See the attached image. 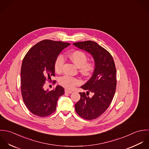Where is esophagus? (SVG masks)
I'll use <instances>...</instances> for the list:
<instances>
[{
    "label": "esophagus",
    "instance_id": "1",
    "mask_svg": "<svg viewBox=\"0 0 149 149\" xmlns=\"http://www.w3.org/2000/svg\"><path fill=\"white\" fill-rule=\"evenodd\" d=\"M65 93L71 94V93H72V91H71V90H69L65 89Z\"/></svg>",
    "mask_w": 149,
    "mask_h": 149
}]
</instances>
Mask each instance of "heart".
<instances>
[{
  "label": "heart",
  "instance_id": "b5f03b06",
  "mask_svg": "<svg viewBox=\"0 0 149 149\" xmlns=\"http://www.w3.org/2000/svg\"><path fill=\"white\" fill-rule=\"evenodd\" d=\"M68 57L77 67H79L81 71L85 75H89L93 70L94 63L86 61L87 56L84 52L81 51H74L69 53ZM64 61V58L61 55H59L56 58L54 64L55 70L56 72L61 71ZM79 83V79L69 76H64L59 79L60 84L67 89H72Z\"/></svg>",
  "mask_w": 149,
  "mask_h": 149
}]
</instances>
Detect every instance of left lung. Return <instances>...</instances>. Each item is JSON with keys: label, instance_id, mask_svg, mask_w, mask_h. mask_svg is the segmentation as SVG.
<instances>
[{"label": "left lung", "instance_id": "1", "mask_svg": "<svg viewBox=\"0 0 149 149\" xmlns=\"http://www.w3.org/2000/svg\"><path fill=\"white\" fill-rule=\"evenodd\" d=\"M77 48L86 51L93 58L95 67L89 80L81 88L87 90L79 93L81 98L75 105L79 116L86 120L96 119L109 107L116 87V69L112 55L103 47L93 41L73 44ZM90 92L92 97L87 95Z\"/></svg>", "mask_w": 149, "mask_h": 149}]
</instances>
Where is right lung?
Returning <instances> with one entry per match:
<instances>
[{
    "instance_id": "1",
    "label": "right lung",
    "mask_w": 149,
    "mask_h": 149,
    "mask_svg": "<svg viewBox=\"0 0 149 149\" xmlns=\"http://www.w3.org/2000/svg\"><path fill=\"white\" fill-rule=\"evenodd\" d=\"M68 42L50 40H42L34 45L24 57L21 71V93L24 102L34 115L45 117L56 109L60 96L64 93L61 86L51 90L43 86L46 79L55 76V60Z\"/></svg>"
}]
</instances>
